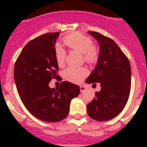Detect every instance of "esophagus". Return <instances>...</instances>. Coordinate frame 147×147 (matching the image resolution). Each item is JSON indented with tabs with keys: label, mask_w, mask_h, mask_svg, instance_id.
Returning <instances> with one entry per match:
<instances>
[{
	"label": "esophagus",
	"mask_w": 147,
	"mask_h": 147,
	"mask_svg": "<svg viewBox=\"0 0 147 147\" xmlns=\"http://www.w3.org/2000/svg\"><path fill=\"white\" fill-rule=\"evenodd\" d=\"M86 90V87L84 85H82L80 86V92H84Z\"/></svg>",
	"instance_id": "34e87169"
}]
</instances>
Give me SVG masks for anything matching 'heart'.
Listing matches in <instances>:
<instances>
[{
	"mask_svg": "<svg viewBox=\"0 0 147 147\" xmlns=\"http://www.w3.org/2000/svg\"><path fill=\"white\" fill-rule=\"evenodd\" d=\"M63 41L67 47L82 53L85 62L88 63H94L97 62L99 57V50L95 45H92V41L90 37L80 32H73L65 36ZM55 56L57 64L60 67L63 66L66 53L61 46H56ZM87 74L88 71L85 67H68L63 72L65 79L75 83L82 82Z\"/></svg>",
	"mask_w": 147,
	"mask_h": 147,
	"instance_id": "obj_1",
	"label": "heart"
}]
</instances>
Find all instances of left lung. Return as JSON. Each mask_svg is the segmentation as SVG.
<instances>
[{"instance_id":"obj_1","label":"left lung","mask_w":147,"mask_h":147,"mask_svg":"<svg viewBox=\"0 0 147 147\" xmlns=\"http://www.w3.org/2000/svg\"><path fill=\"white\" fill-rule=\"evenodd\" d=\"M89 34L100 45L98 60L86 83H100L101 90L87 105V114L97 121L113 119L123 110L131 89V71L129 61L117 44L97 32Z\"/></svg>"}]
</instances>
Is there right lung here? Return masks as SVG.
Returning <instances> with one entry per match:
<instances>
[{
    "label": "right lung",
    "mask_w": 147,
    "mask_h": 147,
    "mask_svg": "<svg viewBox=\"0 0 147 147\" xmlns=\"http://www.w3.org/2000/svg\"><path fill=\"white\" fill-rule=\"evenodd\" d=\"M60 34L46 33L28 42L14 67L15 82L23 105L34 117L48 122L64 119L71 100L80 92L79 86L69 82H61L56 89L48 85L59 77L55 45Z\"/></svg>",
    "instance_id": "right-lung-1"
}]
</instances>
